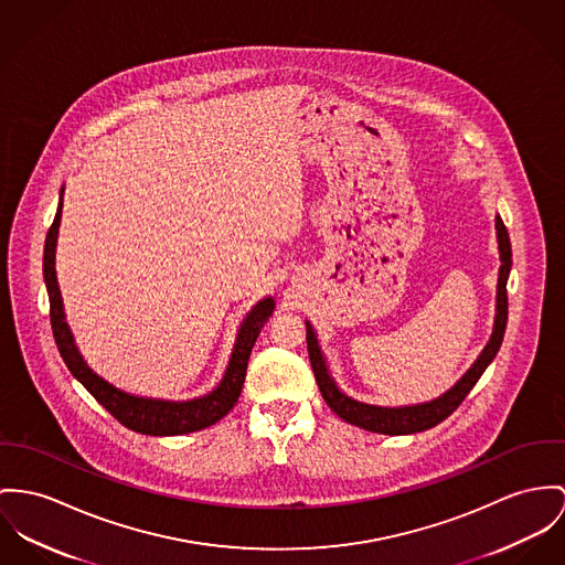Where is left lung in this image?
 I'll list each match as a JSON object with an SVG mask.
<instances>
[{"label":"left lung","mask_w":565,"mask_h":565,"mask_svg":"<svg viewBox=\"0 0 565 565\" xmlns=\"http://www.w3.org/2000/svg\"><path fill=\"white\" fill-rule=\"evenodd\" d=\"M494 227H497L501 266H499V281H497V307H494L492 335H490L488 344L479 352L476 363L465 372V376L451 390L445 391L443 395H438L430 402L408 404V406H376V404H367V402H359V399L350 397L348 393L338 387L335 379L331 376L327 359L318 344L316 331L309 324V320H305L307 350H309V361H311V370H313L318 390L322 393L324 402L329 404V408L338 417H342L350 426H356V428H363V430L376 433V435H415V433L435 428L436 424L447 419L462 404L467 393L476 387L479 376L486 372V367L497 356L501 342H503L505 324H508V277H510V268H512V245H510L508 230L499 215L494 218Z\"/></svg>","instance_id":"1"}]
</instances>
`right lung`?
Returning a JSON list of instances; mask_svg holds the SVG:
<instances>
[{
	"mask_svg": "<svg viewBox=\"0 0 565 565\" xmlns=\"http://www.w3.org/2000/svg\"><path fill=\"white\" fill-rule=\"evenodd\" d=\"M62 195H64V186L60 191L57 213L44 241L43 275L46 292H49V305H51L53 338L71 374L94 395V399L100 406H105L122 426H127L132 433L150 436L189 435L217 424L218 419L225 417L238 402V395L243 391V383L247 376L252 348L260 335L262 327L273 316L275 299L273 297L262 299L245 316L232 348V356L225 367V374L211 393L193 399H184V402H174V399L141 397V395H132L129 391L118 390L87 365L66 322L62 292L55 275V247H57V232H60V218H62Z\"/></svg>",
	"mask_w": 565,
	"mask_h": 565,
	"instance_id": "right-lung-1",
	"label": "right lung"
}]
</instances>
